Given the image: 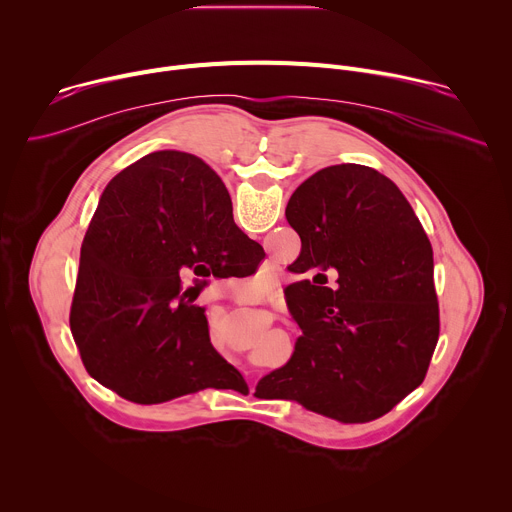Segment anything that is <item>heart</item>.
<instances>
[{
    "label": "heart",
    "mask_w": 512,
    "mask_h": 512,
    "mask_svg": "<svg viewBox=\"0 0 512 512\" xmlns=\"http://www.w3.org/2000/svg\"><path fill=\"white\" fill-rule=\"evenodd\" d=\"M261 279H263V267H257L249 275L233 279V285H227L225 291L229 296H235V298H247V296L257 294V291L261 289Z\"/></svg>",
    "instance_id": "b5f03b06"
}]
</instances>
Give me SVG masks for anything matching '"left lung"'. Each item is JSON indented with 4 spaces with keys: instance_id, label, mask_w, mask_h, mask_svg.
<instances>
[{
    "instance_id": "1",
    "label": "left lung",
    "mask_w": 512,
    "mask_h": 512,
    "mask_svg": "<svg viewBox=\"0 0 512 512\" xmlns=\"http://www.w3.org/2000/svg\"><path fill=\"white\" fill-rule=\"evenodd\" d=\"M285 216L302 239L289 271L312 277L285 289L302 336L255 395L340 423L379 419L423 383L440 338L429 239L395 182L358 164L312 174Z\"/></svg>"
}]
</instances>
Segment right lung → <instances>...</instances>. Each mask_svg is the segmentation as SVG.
<instances>
[{
  "mask_svg": "<svg viewBox=\"0 0 512 512\" xmlns=\"http://www.w3.org/2000/svg\"><path fill=\"white\" fill-rule=\"evenodd\" d=\"M263 255L200 158L164 150L127 166L105 186L81 247L70 332L87 373L139 405L243 387L182 277H245Z\"/></svg>",
  "mask_w": 512,
  "mask_h": 512,
  "instance_id": "add662e5",
  "label": "right lung"
}]
</instances>
